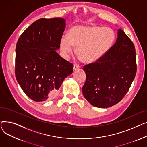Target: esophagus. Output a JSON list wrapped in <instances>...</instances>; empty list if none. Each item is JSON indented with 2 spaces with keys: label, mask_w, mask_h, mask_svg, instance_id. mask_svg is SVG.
<instances>
[{
  "label": "esophagus",
  "mask_w": 147,
  "mask_h": 147,
  "mask_svg": "<svg viewBox=\"0 0 147 147\" xmlns=\"http://www.w3.org/2000/svg\"><path fill=\"white\" fill-rule=\"evenodd\" d=\"M80 67V65H79L78 64H76V63L74 64V68H73L74 70H76V69H79Z\"/></svg>",
  "instance_id": "obj_1"
}]
</instances>
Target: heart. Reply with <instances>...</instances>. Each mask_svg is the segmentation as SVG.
<instances>
[{"label": "heart", "mask_w": 147, "mask_h": 147, "mask_svg": "<svg viewBox=\"0 0 147 147\" xmlns=\"http://www.w3.org/2000/svg\"><path fill=\"white\" fill-rule=\"evenodd\" d=\"M115 39L114 31L110 27L75 26L61 37L60 46L67 55L76 46V53L83 62L94 63L102 57L112 47Z\"/></svg>", "instance_id": "obj_1"}]
</instances>
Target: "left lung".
<instances>
[{
    "instance_id": "left-lung-1",
    "label": "left lung",
    "mask_w": 147,
    "mask_h": 147,
    "mask_svg": "<svg viewBox=\"0 0 147 147\" xmlns=\"http://www.w3.org/2000/svg\"><path fill=\"white\" fill-rule=\"evenodd\" d=\"M135 46L121 29L105 55L83 67L86 80L84 97L92 105L108 108L119 103L128 92L136 73Z\"/></svg>"
}]
</instances>
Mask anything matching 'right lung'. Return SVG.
Instances as JSON below:
<instances>
[{"instance_id": "obj_1", "label": "right lung", "mask_w": 147, "mask_h": 147, "mask_svg": "<svg viewBox=\"0 0 147 147\" xmlns=\"http://www.w3.org/2000/svg\"><path fill=\"white\" fill-rule=\"evenodd\" d=\"M65 28L64 18H40L18 40L15 77L26 95L36 102L53 98L64 79L73 73V64L56 52Z\"/></svg>"}]
</instances>
